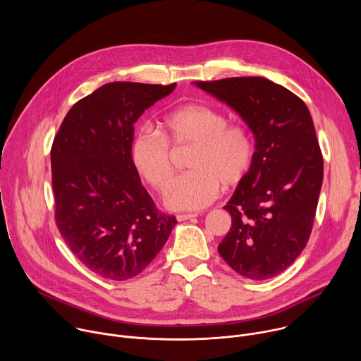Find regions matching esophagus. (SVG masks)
I'll return each mask as SVG.
<instances>
[{"label":"esophagus","mask_w":361,"mask_h":361,"mask_svg":"<svg viewBox=\"0 0 361 361\" xmlns=\"http://www.w3.org/2000/svg\"><path fill=\"white\" fill-rule=\"evenodd\" d=\"M197 217V214H177V220L178 221H185V220H191Z\"/></svg>","instance_id":"34e87169"}]
</instances>
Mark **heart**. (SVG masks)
Masks as SVG:
<instances>
[{"label": "heart", "instance_id": "obj_1", "mask_svg": "<svg viewBox=\"0 0 361 361\" xmlns=\"http://www.w3.org/2000/svg\"><path fill=\"white\" fill-rule=\"evenodd\" d=\"M160 133L141 127L131 140V163L145 183L160 192L174 176L171 147H190L187 167L167 191L170 209L195 212L210 205L221 185L240 184L251 170L255 142L250 128L228 123V117L210 106L187 104L169 111Z\"/></svg>", "mask_w": 361, "mask_h": 361}]
</instances>
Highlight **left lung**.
Wrapping results in <instances>:
<instances>
[{"instance_id": "8db88e82", "label": "left lung", "mask_w": 361, "mask_h": 361, "mask_svg": "<svg viewBox=\"0 0 361 361\" xmlns=\"http://www.w3.org/2000/svg\"><path fill=\"white\" fill-rule=\"evenodd\" d=\"M227 102L255 137V156L224 210L231 228L219 245L240 276L267 280L288 269L310 238L323 156L304 101L263 77L195 81Z\"/></svg>"}]
</instances>
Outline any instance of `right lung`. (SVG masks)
<instances>
[{
  "label": "right lung",
  "instance_id": "add662e5",
  "mask_svg": "<svg viewBox=\"0 0 361 361\" xmlns=\"http://www.w3.org/2000/svg\"><path fill=\"white\" fill-rule=\"evenodd\" d=\"M176 88L117 81L81 98L51 147L57 228L77 259L114 281L138 276L177 220L161 213L131 163L134 123Z\"/></svg>",
  "mask_w": 361,
  "mask_h": 361
}]
</instances>
